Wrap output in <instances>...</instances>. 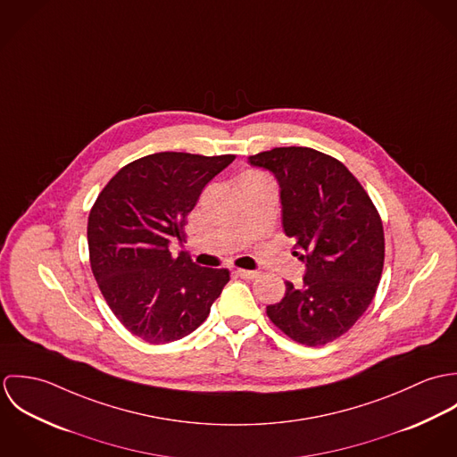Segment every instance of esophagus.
<instances>
[{
	"instance_id": "obj_1",
	"label": "esophagus",
	"mask_w": 457,
	"mask_h": 457,
	"mask_svg": "<svg viewBox=\"0 0 457 457\" xmlns=\"http://www.w3.org/2000/svg\"><path fill=\"white\" fill-rule=\"evenodd\" d=\"M236 274H237L239 278H243V279H255V278L259 276L257 270H246V269H237Z\"/></svg>"
}]
</instances>
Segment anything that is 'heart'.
<instances>
[{
	"mask_svg": "<svg viewBox=\"0 0 457 457\" xmlns=\"http://www.w3.org/2000/svg\"><path fill=\"white\" fill-rule=\"evenodd\" d=\"M250 176H261V174H257V172H250Z\"/></svg>",
	"mask_w": 457,
	"mask_h": 457,
	"instance_id": "obj_1",
	"label": "heart"
}]
</instances>
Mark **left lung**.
I'll use <instances>...</instances> for the list:
<instances>
[{"label":"left lung","mask_w":457,"mask_h":457,"mask_svg":"<svg viewBox=\"0 0 457 457\" xmlns=\"http://www.w3.org/2000/svg\"><path fill=\"white\" fill-rule=\"evenodd\" d=\"M248 162L278 179L283 230L306 263L303 285L285 281V297L267 306V317L301 345H327L377 294L386 257L380 214L355 176L317 149L274 147Z\"/></svg>","instance_id":"1"}]
</instances>
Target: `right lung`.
I'll use <instances>...</instances> for the list:
<instances>
[{
  "instance_id": "obj_1",
  "label": "right lung",
  "mask_w": 457,
  "mask_h": 457,
  "mask_svg": "<svg viewBox=\"0 0 457 457\" xmlns=\"http://www.w3.org/2000/svg\"><path fill=\"white\" fill-rule=\"evenodd\" d=\"M234 154L154 153L125 165L100 192L87 218L93 276L118 320L140 339L163 345L200 326L230 279L187 253L188 212L204 187L234 162Z\"/></svg>"
}]
</instances>
